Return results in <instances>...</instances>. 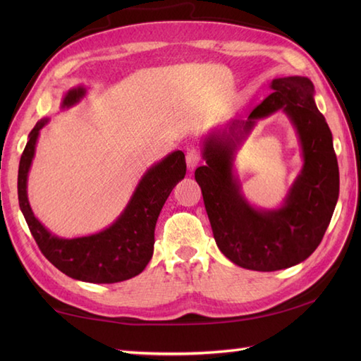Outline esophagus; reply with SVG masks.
<instances>
[{
  "label": "esophagus",
  "mask_w": 361,
  "mask_h": 361,
  "mask_svg": "<svg viewBox=\"0 0 361 361\" xmlns=\"http://www.w3.org/2000/svg\"><path fill=\"white\" fill-rule=\"evenodd\" d=\"M202 163V153L198 149L192 147L186 152V164L189 171H194V169Z\"/></svg>",
  "instance_id": "1"
}]
</instances>
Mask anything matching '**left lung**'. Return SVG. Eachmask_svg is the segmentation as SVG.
Instances as JSON below:
<instances>
[{"label":"left lung","mask_w":361,"mask_h":361,"mask_svg":"<svg viewBox=\"0 0 361 361\" xmlns=\"http://www.w3.org/2000/svg\"><path fill=\"white\" fill-rule=\"evenodd\" d=\"M273 93L250 113L202 141L206 166L195 171L219 250L242 268L276 271L307 259L323 240L340 192L332 132L317 109L307 78L273 79ZM281 109L295 127L305 164L276 210H259L244 198L233 158L259 118Z\"/></svg>","instance_id":"left-lung-1"}]
</instances>
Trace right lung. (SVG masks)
<instances>
[{"label":"right lung","mask_w":361,"mask_h":361,"mask_svg":"<svg viewBox=\"0 0 361 361\" xmlns=\"http://www.w3.org/2000/svg\"><path fill=\"white\" fill-rule=\"evenodd\" d=\"M87 88L68 90L62 109L79 104ZM49 118L38 121L29 133L18 167V203L30 234L49 262L73 279L91 283H114L140 274L153 255L155 226L161 209L176 183L186 175L185 153L175 150L141 176L130 202L113 224L91 235L63 239L48 231L38 220L27 200V175L35 155L40 130Z\"/></svg>","instance_id":"add662e5"}]
</instances>
